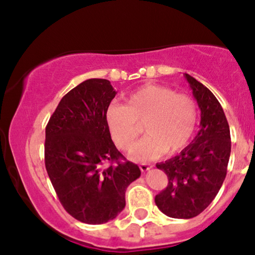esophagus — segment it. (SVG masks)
I'll return each instance as SVG.
<instances>
[{"instance_id":"1","label":"esophagus","mask_w":255,"mask_h":255,"mask_svg":"<svg viewBox=\"0 0 255 255\" xmlns=\"http://www.w3.org/2000/svg\"><path fill=\"white\" fill-rule=\"evenodd\" d=\"M151 168H153V166L148 165V163H141V165H140L141 172H147V170H149Z\"/></svg>"}]
</instances>
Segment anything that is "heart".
I'll return each instance as SVG.
<instances>
[{"mask_svg": "<svg viewBox=\"0 0 255 255\" xmlns=\"http://www.w3.org/2000/svg\"><path fill=\"white\" fill-rule=\"evenodd\" d=\"M198 107L189 96L176 94L161 85H144L126 100L111 105L106 120L113 140L122 150L130 149L145 124L147 135L131 148L134 161H151L163 154H176L191 142L198 126Z\"/></svg>", "mask_w": 255, "mask_h": 255, "instance_id": "1", "label": "heart"}]
</instances>
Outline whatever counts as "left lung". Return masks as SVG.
Here are the masks:
<instances>
[{
	"label": "left lung",
	"instance_id": "1",
	"mask_svg": "<svg viewBox=\"0 0 255 255\" xmlns=\"http://www.w3.org/2000/svg\"><path fill=\"white\" fill-rule=\"evenodd\" d=\"M201 111L200 130L179 155L156 163L168 176V185L155 196L167 217L191 219L213 201L226 178L231 133L224 109L213 93L185 74Z\"/></svg>",
	"mask_w": 255,
	"mask_h": 255
}]
</instances>
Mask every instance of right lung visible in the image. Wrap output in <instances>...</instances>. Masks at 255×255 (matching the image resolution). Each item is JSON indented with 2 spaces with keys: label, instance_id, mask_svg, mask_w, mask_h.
I'll list each match as a JSON object with an SVG mask.
<instances>
[{
  "label": "right lung",
  "instance_id": "right-lung-1",
  "mask_svg": "<svg viewBox=\"0 0 255 255\" xmlns=\"http://www.w3.org/2000/svg\"><path fill=\"white\" fill-rule=\"evenodd\" d=\"M115 95L108 80H86L63 96L46 127L51 185L64 209L89 225L117 218L126 206V189L141 175L112 141L106 112Z\"/></svg>",
  "mask_w": 255,
  "mask_h": 255
}]
</instances>
